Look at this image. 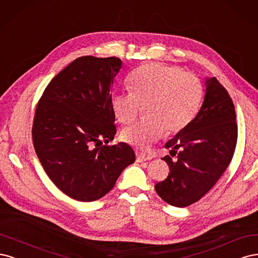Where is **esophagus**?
I'll use <instances>...</instances> for the list:
<instances>
[{"label":"esophagus","mask_w":258,"mask_h":258,"mask_svg":"<svg viewBox=\"0 0 258 258\" xmlns=\"http://www.w3.org/2000/svg\"><path fill=\"white\" fill-rule=\"evenodd\" d=\"M151 159H152L151 155H149V154H147L145 152H137V159H136V161L138 163L146 162V161H149V160H151Z\"/></svg>","instance_id":"esophagus-1"}]
</instances>
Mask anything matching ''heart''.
<instances>
[{"instance_id":"obj_1","label":"heart","mask_w":258,"mask_h":258,"mask_svg":"<svg viewBox=\"0 0 258 258\" xmlns=\"http://www.w3.org/2000/svg\"><path fill=\"white\" fill-rule=\"evenodd\" d=\"M130 84L132 92H114L111 106L123 124L135 121L143 107H147L148 118L121 133L123 141L141 149L159 140L165 131L176 134L187 126L204 95L203 84L196 75L163 63L140 66L131 75Z\"/></svg>"}]
</instances>
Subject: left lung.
Masks as SVG:
<instances>
[{"label":"left lung","instance_id":"1","mask_svg":"<svg viewBox=\"0 0 258 258\" xmlns=\"http://www.w3.org/2000/svg\"><path fill=\"white\" fill-rule=\"evenodd\" d=\"M238 138L235 106L219 80H206L204 103L196 117L165 145L169 174L155 184L167 204L184 208L198 202L217 183L234 155ZM177 155L176 160L172 157Z\"/></svg>","mask_w":258,"mask_h":258}]
</instances>
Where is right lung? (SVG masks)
Wrapping results in <instances>:
<instances>
[{
	"instance_id": "1",
	"label": "right lung",
	"mask_w": 258,
	"mask_h": 258,
	"mask_svg": "<svg viewBox=\"0 0 258 258\" xmlns=\"http://www.w3.org/2000/svg\"><path fill=\"white\" fill-rule=\"evenodd\" d=\"M121 65L115 56H80L49 82L36 107L32 137L39 162L56 187L79 202L105 196L135 162L125 143L96 147L117 133L110 90Z\"/></svg>"
}]
</instances>
